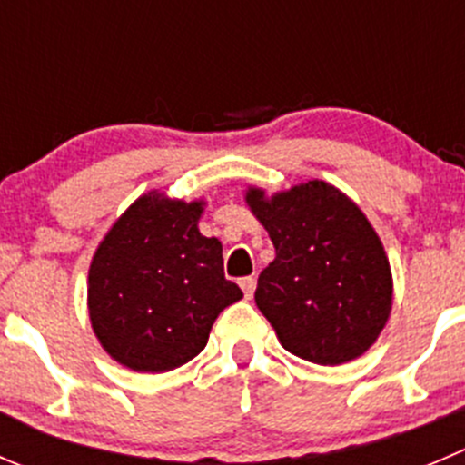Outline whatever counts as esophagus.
<instances>
[{
  "instance_id": "1",
  "label": "esophagus",
  "mask_w": 465,
  "mask_h": 465,
  "mask_svg": "<svg viewBox=\"0 0 465 465\" xmlns=\"http://www.w3.org/2000/svg\"><path fill=\"white\" fill-rule=\"evenodd\" d=\"M241 288H242V292H245L247 300H250V297L254 295L256 279H254V277H242V279H241Z\"/></svg>"
}]
</instances>
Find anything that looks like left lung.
Segmentation results:
<instances>
[{"instance_id": "obj_1", "label": "left lung", "mask_w": 465, "mask_h": 465, "mask_svg": "<svg viewBox=\"0 0 465 465\" xmlns=\"http://www.w3.org/2000/svg\"><path fill=\"white\" fill-rule=\"evenodd\" d=\"M245 202L277 252L254 300L283 350L320 366L368 352L389 322L393 274L366 213L322 179L272 195L247 186Z\"/></svg>"}]
</instances>
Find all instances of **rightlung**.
Returning <instances> with one entry per match:
<instances>
[{
  "label": "right lung",
  "instance_id": "obj_1",
  "mask_svg": "<svg viewBox=\"0 0 465 465\" xmlns=\"http://www.w3.org/2000/svg\"><path fill=\"white\" fill-rule=\"evenodd\" d=\"M204 200L150 191L120 215L88 270V315L113 361L168 372L206 347L215 318L242 297L223 272V242L200 233Z\"/></svg>",
  "mask_w": 465,
  "mask_h": 465
}]
</instances>
